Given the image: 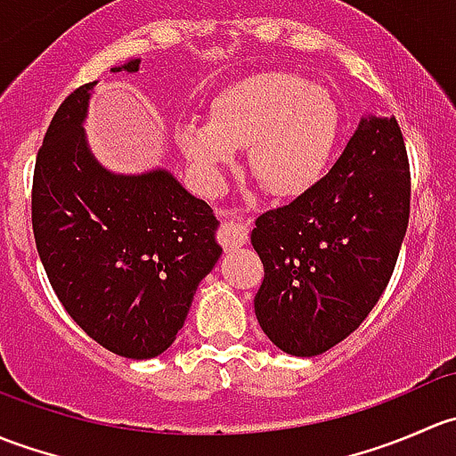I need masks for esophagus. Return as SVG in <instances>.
<instances>
[{
  "mask_svg": "<svg viewBox=\"0 0 456 456\" xmlns=\"http://www.w3.org/2000/svg\"><path fill=\"white\" fill-rule=\"evenodd\" d=\"M218 218L223 223L220 227V240L224 247H242L249 240V227H247L245 218L238 211H218Z\"/></svg>",
  "mask_w": 456,
  "mask_h": 456,
  "instance_id": "1",
  "label": "esophagus"
}]
</instances>
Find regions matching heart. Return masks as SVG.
<instances>
[{
    "instance_id": "obj_1",
    "label": "heart",
    "mask_w": 456,
    "mask_h": 456,
    "mask_svg": "<svg viewBox=\"0 0 456 456\" xmlns=\"http://www.w3.org/2000/svg\"><path fill=\"white\" fill-rule=\"evenodd\" d=\"M339 134V108L326 87L291 72H260L220 90L209 121H187L176 142L205 191L247 147L251 174L273 196L314 187Z\"/></svg>"
}]
</instances>
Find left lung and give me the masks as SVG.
Returning <instances> with one entry per match:
<instances>
[{"label": "left lung", "mask_w": 456, "mask_h": 456, "mask_svg": "<svg viewBox=\"0 0 456 456\" xmlns=\"http://www.w3.org/2000/svg\"><path fill=\"white\" fill-rule=\"evenodd\" d=\"M411 214V172L395 117L366 114L324 178L256 220L265 265L256 317L296 357L329 351L384 293Z\"/></svg>", "instance_id": "8db88e82"}]
</instances>
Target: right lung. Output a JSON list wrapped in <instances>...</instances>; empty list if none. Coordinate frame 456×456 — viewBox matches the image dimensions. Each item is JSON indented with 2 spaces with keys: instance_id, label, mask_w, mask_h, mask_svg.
Here are the masks:
<instances>
[{
  "instance_id": "add662e5",
  "label": "right lung",
  "mask_w": 456,
  "mask_h": 456,
  "mask_svg": "<svg viewBox=\"0 0 456 456\" xmlns=\"http://www.w3.org/2000/svg\"><path fill=\"white\" fill-rule=\"evenodd\" d=\"M130 59L110 72H136ZM96 81L77 87L44 136L32 232L68 315L108 351L150 360L172 346L223 247L218 220L169 169L117 174L96 160L84 123Z\"/></svg>"
}]
</instances>
